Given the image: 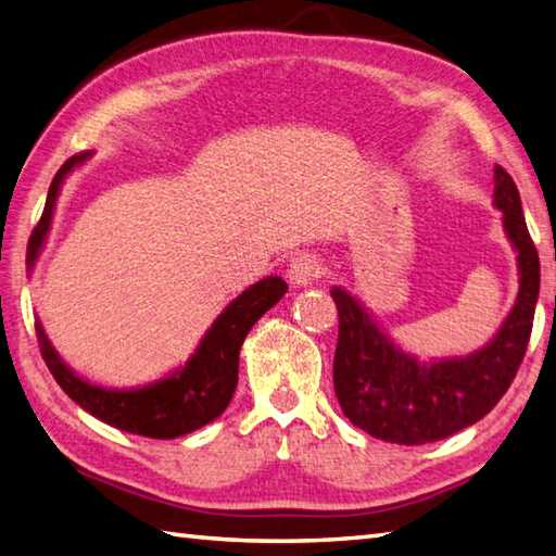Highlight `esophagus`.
I'll return each instance as SVG.
<instances>
[{"instance_id":"1","label":"esophagus","mask_w":556,"mask_h":556,"mask_svg":"<svg viewBox=\"0 0 556 556\" xmlns=\"http://www.w3.org/2000/svg\"><path fill=\"white\" fill-rule=\"evenodd\" d=\"M288 276L294 286H309V282L324 276V262L316 254H300L290 262Z\"/></svg>"}]
</instances>
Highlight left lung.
Here are the masks:
<instances>
[{
  "instance_id": "8db88e82",
  "label": "left lung",
  "mask_w": 556,
  "mask_h": 556,
  "mask_svg": "<svg viewBox=\"0 0 556 556\" xmlns=\"http://www.w3.org/2000/svg\"><path fill=\"white\" fill-rule=\"evenodd\" d=\"M495 204L519 252L521 288L509 318L480 352L418 364L394 348L350 292L330 290L340 318L332 382L344 416L368 435L397 445H426L480 421L509 390L533 330L540 256L526 226L519 188L502 166H495Z\"/></svg>"
}]
</instances>
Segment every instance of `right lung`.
Instances as JSON below:
<instances>
[{"instance_id":"1","label":"right lung","mask_w":556,"mask_h":556,"mask_svg":"<svg viewBox=\"0 0 556 556\" xmlns=\"http://www.w3.org/2000/svg\"><path fill=\"white\" fill-rule=\"evenodd\" d=\"M85 156L88 154L71 156L59 168L52 185H49L45 212L28 240V268L35 264L37 252H40L42 240L49 230L61 180H64L73 164L83 162ZM286 292V280L278 276L258 280L256 286L244 290L236 302H230L228 309L214 320V326L204 336L200 350L192 354V359L180 371L140 390L111 392L80 380L61 364L40 324H35L37 344H40L42 359L61 390L73 402L80 404L85 412H90L100 421L118 430H126V433L132 435L170 440L192 433V430L206 426L226 412L232 392L238 388V362L242 340L256 320L262 318V314H266Z\"/></svg>"}]
</instances>
